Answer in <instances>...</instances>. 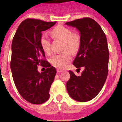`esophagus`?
<instances>
[{"label":"esophagus","mask_w":122,"mask_h":122,"mask_svg":"<svg viewBox=\"0 0 122 122\" xmlns=\"http://www.w3.org/2000/svg\"><path fill=\"white\" fill-rule=\"evenodd\" d=\"M56 71H57V72H58V73H60V72H63V71H64V70H62V69H58L57 70H56Z\"/></svg>","instance_id":"esophagus-1"}]
</instances>
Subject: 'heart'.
I'll return each instance as SVG.
<instances>
[{"label":"heart","instance_id":"heart-1","mask_svg":"<svg viewBox=\"0 0 122 122\" xmlns=\"http://www.w3.org/2000/svg\"><path fill=\"white\" fill-rule=\"evenodd\" d=\"M51 34L55 38L64 41V53L55 54L50 58V63L58 69H64L71 62L72 53H76L81 46V35L78 32H72L70 28L64 26H57L51 30ZM40 44L43 50L47 54L51 52L50 41L45 34L40 37Z\"/></svg>","mask_w":122,"mask_h":122}]
</instances>
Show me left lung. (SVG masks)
Listing matches in <instances>:
<instances>
[{
    "instance_id": "obj_1",
    "label": "left lung",
    "mask_w": 122,
    "mask_h": 122,
    "mask_svg": "<svg viewBox=\"0 0 122 122\" xmlns=\"http://www.w3.org/2000/svg\"><path fill=\"white\" fill-rule=\"evenodd\" d=\"M76 27L81 34V46L73 65L84 70L77 76L70 71L67 92L79 102L91 100L97 96L105 84L108 72L109 51L105 33L100 24L90 17H84L66 22Z\"/></svg>"
}]
</instances>
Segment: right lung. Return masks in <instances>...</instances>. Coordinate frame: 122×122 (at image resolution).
<instances>
[{
  "mask_svg": "<svg viewBox=\"0 0 122 122\" xmlns=\"http://www.w3.org/2000/svg\"><path fill=\"white\" fill-rule=\"evenodd\" d=\"M56 22L25 19L21 22L12 42L10 69L15 87L24 100L32 104H42L48 100L49 91L56 71L45 60L40 44L41 32ZM39 65L47 68L40 73Z\"/></svg>",
  "mask_w": 122,
  "mask_h": 122,
  "instance_id": "1",
  "label": "right lung"
}]
</instances>
